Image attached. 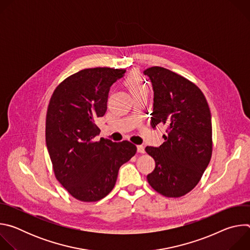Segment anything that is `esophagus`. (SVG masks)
I'll list each match as a JSON object with an SVG mask.
<instances>
[{
    "instance_id": "1",
    "label": "esophagus",
    "mask_w": 250,
    "mask_h": 250,
    "mask_svg": "<svg viewBox=\"0 0 250 250\" xmlns=\"http://www.w3.org/2000/svg\"><path fill=\"white\" fill-rule=\"evenodd\" d=\"M136 147H137V152H139V153H145L146 152L144 146H137Z\"/></svg>"
}]
</instances>
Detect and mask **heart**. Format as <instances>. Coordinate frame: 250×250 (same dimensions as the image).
I'll return each mask as SVG.
<instances>
[{
    "mask_svg": "<svg viewBox=\"0 0 250 250\" xmlns=\"http://www.w3.org/2000/svg\"><path fill=\"white\" fill-rule=\"evenodd\" d=\"M124 84L133 98L141 95H147L149 92L148 83L146 82V79H144L138 71L130 72L125 77Z\"/></svg>",
    "mask_w": 250,
    "mask_h": 250,
    "instance_id": "heart-1",
    "label": "heart"
}]
</instances>
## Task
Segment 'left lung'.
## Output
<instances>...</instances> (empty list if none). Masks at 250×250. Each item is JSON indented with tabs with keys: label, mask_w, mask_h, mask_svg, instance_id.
Listing matches in <instances>:
<instances>
[{
	"label": "left lung",
	"mask_w": 250,
	"mask_h": 250,
	"mask_svg": "<svg viewBox=\"0 0 250 250\" xmlns=\"http://www.w3.org/2000/svg\"><path fill=\"white\" fill-rule=\"evenodd\" d=\"M151 81V125H165L164 142L146 146L155 160L149 185L165 197H182L199 183L211 156V117L202 91L186 78L163 67L145 70Z\"/></svg>",
	"instance_id": "obj_1"
}]
</instances>
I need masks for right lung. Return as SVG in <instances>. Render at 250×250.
<instances>
[{"label":"right lung","mask_w":250,"mask_h":250,"mask_svg":"<svg viewBox=\"0 0 250 250\" xmlns=\"http://www.w3.org/2000/svg\"><path fill=\"white\" fill-rule=\"evenodd\" d=\"M125 70L89 68L66 78L53 92L45 139L56 179L75 199L96 202L115 187L120 167L136 152L129 141L101 138L95 121L106 111L109 92Z\"/></svg>","instance_id":"add662e5"}]
</instances>
